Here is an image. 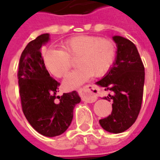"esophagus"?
Here are the masks:
<instances>
[{"mask_svg":"<svg viewBox=\"0 0 160 160\" xmlns=\"http://www.w3.org/2000/svg\"><path fill=\"white\" fill-rule=\"evenodd\" d=\"M78 92L80 96H82V100L89 103H91V102H95L97 99V96L100 93V89L99 87L94 84H88L79 89Z\"/></svg>","mask_w":160,"mask_h":160,"instance_id":"1","label":"esophagus"}]
</instances>
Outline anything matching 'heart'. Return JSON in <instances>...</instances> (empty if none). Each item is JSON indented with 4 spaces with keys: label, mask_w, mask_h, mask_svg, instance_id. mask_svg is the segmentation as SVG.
<instances>
[{
    "label": "heart",
    "mask_w": 160,
    "mask_h": 160,
    "mask_svg": "<svg viewBox=\"0 0 160 160\" xmlns=\"http://www.w3.org/2000/svg\"><path fill=\"white\" fill-rule=\"evenodd\" d=\"M62 50L49 49L44 52L48 71L57 78H64L76 60V69L64 80L68 89H75L90 77H102L108 72L116 58V46L112 39L92 35H79L68 38Z\"/></svg>",
    "instance_id": "heart-1"
}]
</instances>
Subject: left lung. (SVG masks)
<instances>
[{
  "mask_svg": "<svg viewBox=\"0 0 160 160\" xmlns=\"http://www.w3.org/2000/svg\"><path fill=\"white\" fill-rule=\"evenodd\" d=\"M117 55L113 67L96 84L109 90L105 97L113 100L112 112L99 121L109 132L120 133L128 130L140 114L143 98L145 68L135 45L128 38L114 36Z\"/></svg>",
  "mask_w": 160,
  "mask_h": 160,
  "instance_id": "8db88e82",
  "label": "left lung"
}]
</instances>
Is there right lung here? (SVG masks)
Instances as JSON below:
<instances>
[{
    "instance_id": "1",
    "label": "right lung",
    "mask_w": 160,
    "mask_h": 160,
    "mask_svg": "<svg viewBox=\"0 0 160 160\" xmlns=\"http://www.w3.org/2000/svg\"><path fill=\"white\" fill-rule=\"evenodd\" d=\"M48 40L49 33H44L28 43L21 53L17 76L27 120L40 134L55 137L71 125L75 105L81 99L75 90L57 96L60 83L50 76L41 55L42 46Z\"/></svg>"
}]
</instances>
